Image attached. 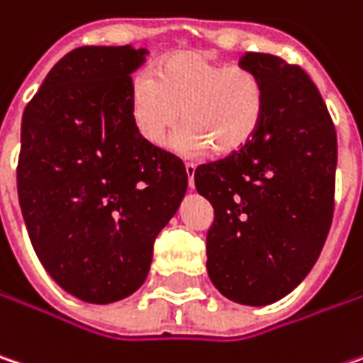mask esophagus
Returning a JSON list of instances; mask_svg holds the SVG:
<instances>
[{"mask_svg": "<svg viewBox=\"0 0 363 363\" xmlns=\"http://www.w3.org/2000/svg\"><path fill=\"white\" fill-rule=\"evenodd\" d=\"M184 170H186L189 186L193 189V186H195V164H184Z\"/></svg>", "mask_w": 363, "mask_h": 363, "instance_id": "1", "label": "esophagus"}]
</instances>
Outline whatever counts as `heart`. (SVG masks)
Wrapping results in <instances>:
<instances>
[{"label": "heart", "mask_w": 363, "mask_h": 363, "mask_svg": "<svg viewBox=\"0 0 363 363\" xmlns=\"http://www.w3.org/2000/svg\"><path fill=\"white\" fill-rule=\"evenodd\" d=\"M261 77L240 65H225L201 51L164 57L154 77L141 74L129 90L131 121L150 145H164L182 117L179 147L213 156L242 152L265 118Z\"/></svg>", "instance_id": "1"}]
</instances>
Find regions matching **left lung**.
Masks as SVG:
<instances>
[{
	"instance_id": "obj_1",
	"label": "left lung",
	"mask_w": 363,
	"mask_h": 363,
	"mask_svg": "<svg viewBox=\"0 0 363 363\" xmlns=\"http://www.w3.org/2000/svg\"><path fill=\"white\" fill-rule=\"evenodd\" d=\"M240 67L265 86V118L242 152L201 164L195 186L213 207L207 273L228 300L265 306L314 267L333 222L337 131L308 74L269 53Z\"/></svg>"
}]
</instances>
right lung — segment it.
<instances>
[{
  "label": "right lung",
  "mask_w": 363,
  "mask_h": 363,
  "mask_svg": "<svg viewBox=\"0 0 363 363\" xmlns=\"http://www.w3.org/2000/svg\"><path fill=\"white\" fill-rule=\"evenodd\" d=\"M145 49L67 53L22 115L18 199L36 257L90 304L145 281L154 240L186 193L177 156L150 145L131 121V74Z\"/></svg>",
  "instance_id": "obj_1"
}]
</instances>
